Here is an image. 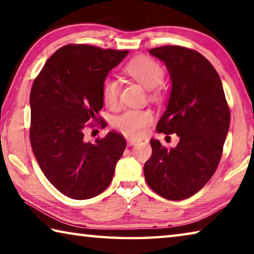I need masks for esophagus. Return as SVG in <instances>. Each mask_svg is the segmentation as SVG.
<instances>
[{
	"mask_svg": "<svg viewBox=\"0 0 254 254\" xmlns=\"http://www.w3.org/2000/svg\"><path fill=\"white\" fill-rule=\"evenodd\" d=\"M127 141L128 145H131V146L135 145V144H138L141 142V140H138V138H134V137H127Z\"/></svg>",
	"mask_w": 254,
	"mask_h": 254,
	"instance_id": "obj_1",
	"label": "esophagus"
}]
</instances>
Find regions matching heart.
I'll list each match as a JSON object with an SVG mask.
<instances>
[{
    "label": "heart",
    "instance_id": "heart-1",
    "mask_svg": "<svg viewBox=\"0 0 254 254\" xmlns=\"http://www.w3.org/2000/svg\"><path fill=\"white\" fill-rule=\"evenodd\" d=\"M123 71L134 80L146 88H154L164 78V69L156 61L150 57L133 59L124 67ZM102 101L109 109H116L119 104V84L112 78H106L102 82ZM154 93H157L154 90ZM153 121V113L142 109H128L114 119V127L127 136H142L146 127Z\"/></svg>",
    "mask_w": 254,
    "mask_h": 254
}]
</instances>
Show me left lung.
Returning <instances> with one entry per match:
<instances>
[{
	"label": "left lung",
	"mask_w": 254,
	"mask_h": 254,
	"mask_svg": "<svg viewBox=\"0 0 254 254\" xmlns=\"http://www.w3.org/2000/svg\"><path fill=\"white\" fill-rule=\"evenodd\" d=\"M165 63L172 91L157 131L176 133V147L152 140L144 165L147 185L170 200L195 195L215 174L230 126V110L220 77L210 62L193 49L166 45L150 49Z\"/></svg>",
	"instance_id": "1"
}]
</instances>
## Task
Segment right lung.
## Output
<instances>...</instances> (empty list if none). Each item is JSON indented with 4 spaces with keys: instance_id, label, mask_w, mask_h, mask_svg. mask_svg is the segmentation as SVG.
<instances>
[{
    "instance_id": "right-lung-1",
    "label": "right lung",
    "mask_w": 254,
    "mask_h": 254,
    "mask_svg": "<svg viewBox=\"0 0 254 254\" xmlns=\"http://www.w3.org/2000/svg\"><path fill=\"white\" fill-rule=\"evenodd\" d=\"M128 51L69 44L55 52L33 82L29 140L44 175L72 199H89L110 185L126 138L110 132L93 143L87 127H106L102 82ZM94 122H98L96 125Z\"/></svg>"
}]
</instances>
